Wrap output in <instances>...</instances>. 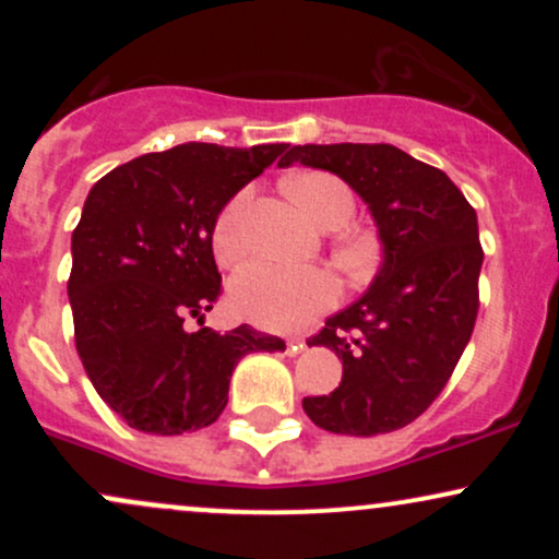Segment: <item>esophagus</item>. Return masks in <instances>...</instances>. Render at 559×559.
Returning a JSON list of instances; mask_svg holds the SVG:
<instances>
[{"label": "esophagus", "mask_w": 559, "mask_h": 559, "mask_svg": "<svg viewBox=\"0 0 559 559\" xmlns=\"http://www.w3.org/2000/svg\"><path fill=\"white\" fill-rule=\"evenodd\" d=\"M305 346H307L305 336H292L286 342V352H288V355H299V352H305Z\"/></svg>", "instance_id": "obj_1"}]
</instances>
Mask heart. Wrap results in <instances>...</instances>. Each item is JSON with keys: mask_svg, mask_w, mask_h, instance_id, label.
<instances>
[{"mask_svg": "<svg viewBox=\"0 0 559 559\" xmlns=\"http://www.w3.org/2000/svg\"><path fill=\"white\" fill-rule=\"evenodd\" d=\"M288 194L318 226L342 228L355 215V197L342 178L331 173H299L288 178ZM252 191L241 189L223 204L213 226V252L223 265H236L249 249L247 213ZM338 267L352 281H365L381 262V243L373 236H355L333 249ZM338 299L336 275L325 267H284L252 262L230 281V305L241 318L262 329H299L316 320Z\"/></svg>", "mask_w": 559, "mask_h": 559, "instance_id": "heart-1", "label": "heart"}]
</instances>
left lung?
I'll list each match as a JSON object with an SVG mask.
<instances>
[{
    "label": "left lung",
    "instance_id": "left-lung-1",
    "mask_svg": "<svg viewBox=\"0 0 559 559\" xmlns=\"http://www.w3.org/2000/svg\"><path fill=\"white\" fill-rule=\"evenodd\" d=\"M292 163L344 178L383 241L373 286L307 342L336 352L342 383L301 407L331 433L396 431L431 407L471 342L484 262L476 210L444 170L391 144L292 146L281 165Z\"/></svg>",
    "mask_w": 559,
    "mask_h": 559
}]
</instances>
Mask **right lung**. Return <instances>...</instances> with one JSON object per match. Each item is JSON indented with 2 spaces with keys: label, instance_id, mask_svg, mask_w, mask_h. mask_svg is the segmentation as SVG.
Wrapping results in <instances>:
<instances>
[{
  "label": "right lung",
  "instance_id": "right-lung-1",
  "mask_svg": "<svg viewBox=\"0 0 559 559\" xmlns=\"http://www.w3.org/2000/svg\"><path fill=\"white\" fill-rule=\"evenodd\" d=\"M288 144L249 150L191 141L107 173L88 191L73 230L75 349L102 396L128 426L178 436L221 418L236 362L286 349L249 325L202 323L221 297L215 217ZM191 317L197 332L185 329Z\"/></svg>",
  "mask_w": 559,
  "mask_h": 559
}]
</instances>
